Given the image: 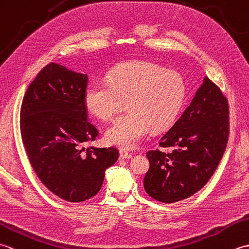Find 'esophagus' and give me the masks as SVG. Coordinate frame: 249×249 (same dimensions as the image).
<instances>
[{"instance_id":"obj_1","label":"esophagus","mask_w":249,"mask_h":249,"mask_svg":"<svg viewBox=\"0 0 249 249\" xmlns=\"http://www.w3.org/2000/svg\"><path fill=\"white\" fill-rule=\"evenodd\" d=\"M131 157H133V155L129 154L128 152H126L124 150L120 151V160H130Z\"/></svg>"}]
</instances>
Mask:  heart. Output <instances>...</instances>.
Here are the masks:
<instances>
[{"mask_svg":"<svg viewBox=\"0 0 249 249\" xmlns=\"http://www.w3.org/2000/svg\"><path fill=\"white\" fill-rule=\"evenodd\" d=\"M186 89L178 72L155 63L131 61L115 66L106 82H92L86 89L88 110L102 121H110L126 107L127 113L106 130L109 144L124 150L138 145L145 135L170 126L182 109Z\"/></svg>","mask_w":249,"mask_h":249,"instance_id":"b5f03b06","label":"heart"}]
</instances>
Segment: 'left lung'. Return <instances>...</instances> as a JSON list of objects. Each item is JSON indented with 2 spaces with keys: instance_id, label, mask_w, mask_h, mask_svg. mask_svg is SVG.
I'll return each mask as SVG.
<instances>
[{
  "instance_id": "left-lung-1",
  "label": "left lung",
  "mask_w": 249,
  "mask_h": 249,
  "mask_svg": "<svg viewBox=\"0 0 249 249\" xmlns=\"http://www.w3.org/2000/svg\"><path fill=\"white\" fill-rule=\"evenodd\" d=\"M228 99L218 86L204 78L192 103L146 153L150 161L143 185L162 203L187 199L210 181L228 144Z\"/></svg>"
}]
</instances>
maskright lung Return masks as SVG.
<instances>
[{
	"mask_svg": "<svg viewBox=\"0 0 249 249\" xmlns=\"http://www.w3.org/2000/svg\"><path fill=\"white\" fill-rule=\"evenodd\" d=\"M88 76L50 63L26 89L20 110L21 139L40 182L67 202L94 197L106 169L120 156L116 147L82 145L99 131L88 121Z\"/></svg>",
	"mask_w": 249,
	"mask_h": 249,
	"instance_id": "obj_1",
	"label": "right lung"
}]
</instances>
